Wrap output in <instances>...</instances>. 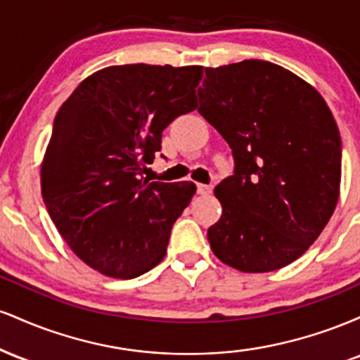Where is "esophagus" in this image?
I'll list each match as a JSON object with an SVG mask.
<instances>
[{
  "instance_id": "obj_1",
  "label": "esophagus",
  "mask_w": 360,
  "mask_h": 360,
  "mask_svg": "<svg viewBox=\"0 0 360 360\" xmlns=\"http://www.w3.org/2000/svg\"><path fill=\"white\" fill-rule=\"evenodd\" d=\"M196 191H198V194H210L213 191V186H210V184H196Z\"/></svg>"
}]
</instances>
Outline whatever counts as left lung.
I'll list each match as a JSON object with an SVG mask.
<instances>
[{
    "mask_svg": "<svg viewBox=\"0 0 360 360\" xmlns=\"http://www.w3.org/2000/svg\"><path fill=\"white\" fill-rule=\"evenodd\" d=\"M198 111L232 148L233 176L214 188L221 217L213 254L242 272H269L309 249L340 194L342 140L307 81L267 60L206 68Z\"/></svg>",
    "mask_w": 360,
    "mask_h": 360,
    "instance_id": "obj_1",
    "label": "left lung"
}]
</instances>
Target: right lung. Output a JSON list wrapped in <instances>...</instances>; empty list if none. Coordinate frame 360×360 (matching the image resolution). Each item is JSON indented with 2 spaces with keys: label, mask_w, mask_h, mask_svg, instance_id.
<instances>
[{
  "label": "right lung",
  "mask_w": 360,
  "mask_h": 360,
  "mask_svg": "<svg viewBox=\"0 0 360 360\" xmlns=\"http://www.w3.org/2000/svg\"><path fill=\"white\" fill-rule=\"evenodd\" d=\"M201 65H111L74 89L53 120L40 181L47 212L82 262L134 279L167 252L196 186L143 177L162 131L196 110Z\"/></svg>",
  "instance_id": "add662e5"
}]
</instances>
